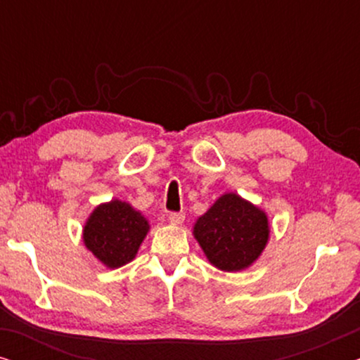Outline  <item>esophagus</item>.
Listing matches in <instances>:
<instances>
[{
    "mask_svg": "<svg viewBox=\"0 0 360 360\" xmlns=\"http://www.w3.org/2000/svg\"><path fill=\"white\" fill-rule=\"evenodd\" d=\"M169 221L172 224H181L185 221V214L184 213H176V211H174V213L169 214Z\"/></svg>",
    "mask_w": 360,
    "mask_h": 360,
    "instance_id": "34e87169",
    "label": "esophagus"
}]
</instances>
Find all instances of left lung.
<instances>
[{
	"label": "left lung",
	"instance_id": "obj_1",
	"mask_svg": "<svg viewBox=\"0 0 360 360\" xmlns=\"http://www.w3.org/2000/svg\"><path fill=\"white\" fill-rule=\"evenodd\" d=\"M264 211L234 193H226L196 221L193 234L206 257L226 272L249 267L269 239Z\"/></svg>",
	"mask_w": 360,
	"mask_h": 360
}]
</instances>
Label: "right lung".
<instances>
[{"label": "right lung", "instance_id": "right-lung-1", "mask_svg": "<svg viewBox=\"0 0 360 360\" xmlns=\"http://www.w3.org/2000/svg\"><path fill=\"white\" fill-rule=\"evenodd\" d=\"M149 224L139 211L120 200L100 205L83 229L88 249L106 267L116 269L136 257Z\"/></svg>", "mask_w": 360, "mask_h": 360}]
</instances>
